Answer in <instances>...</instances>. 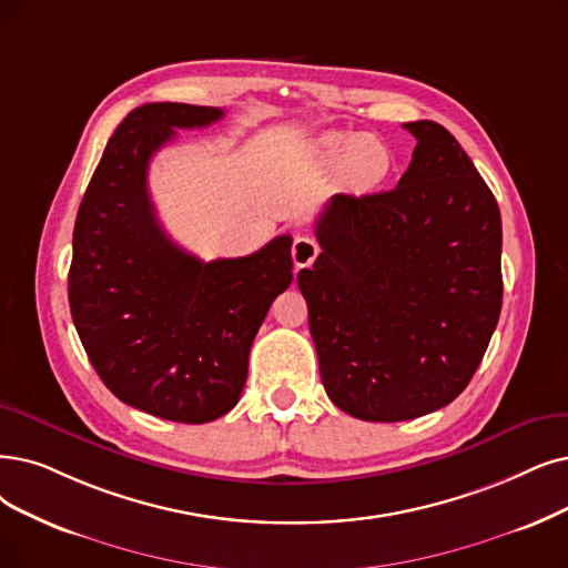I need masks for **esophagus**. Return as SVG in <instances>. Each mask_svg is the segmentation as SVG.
Masks as SVG:
<instances>
[{
	"instance_id": "esophagus-1",
	"label": "esophagus",
	"mask_w": 568,
	"mask_h": 568,
	"mask_svg": "<svg viewBox=\"0 0 568 568\" xmlns=\"http://www.w3.org/2000/svg\"><path fill=\"white\" fill-rule=\"evenodd\" d=\"M316 254H320V244H316L312 237L298 235L296 240H293L291 256H293V263H296V267H307V265H312V261L316 258Z\"/></svg>"
}]
</instances>
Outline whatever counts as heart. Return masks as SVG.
<instances>
[{"label":"heart","instance_id":"b5f03b06","mask_svg":"<svg viewBox=\"0 0 568 568\" xmlns=\"http://www.w3.org/2000/svg\"><path fill=\"white\" fill-rule=\"evenodd\" d=\"M324 168L337 170L343 184L352 191H373L392 170V153L377 138L366 134L331 132L316 144Z\"/></svg>","mask_w":568,"mask_h":568}]
</instances>
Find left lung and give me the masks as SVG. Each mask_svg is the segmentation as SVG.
Returning <instances> with one entry per match:
<instances>
[{
    "label": "left lung",
    "mask_w": 568,
    "mask_h": 568,
    "mask_svg": "<svg viewBox=\"0 0 568 568\" xmlns=\"http://www.w3.org/2000/svg\"><path fill=\"white\" fill-rule=\"evenodd\" d=\"M413 163L398 186L333 195L322 254L298 272L328 398L366 422H405L455 400L501 314V212L434 121L405 123Z\"/></svg>",
    "instance_id": "left-lung-1"
}]
</instances>
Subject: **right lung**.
I'll use <instances>...</instances> for the list:
<instances>
[{"label": "right lung", "mask_w": 568, "mask_h": 568, "mask_svg": "<svg viewBox=\"0 0 568 568\" xmlns=\"http://www.w3.org/2000/svg\"><path fill=\"white\" fill-rule=\"evenodd\" d=\"M223 109L153 102L111 134L74 223L70 310L106 389L153 417L205 424L231 413L265 314L293 280L291 237L242 258L200 261L170 240L149 195V163L174 128Z\"/></svg>", "instance_id": "right-lung-1"}]
</instances>
